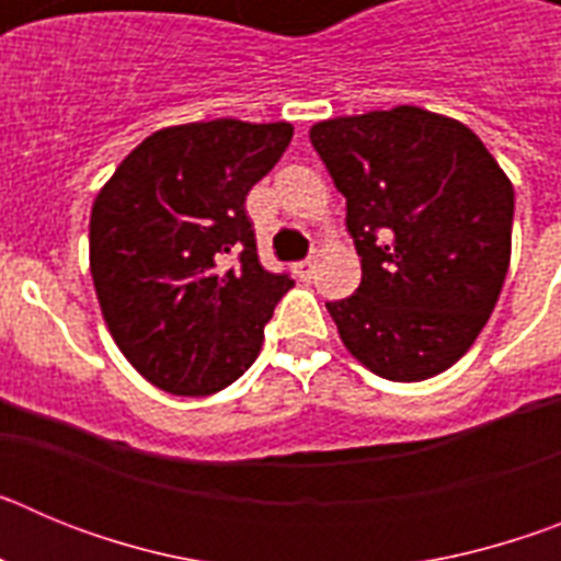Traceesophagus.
Segmentation results:
<instances>
[{
    "label": "esophagus",
    "mask_w": 561,
    "mask_h": 561,
    "mask_svg": "<svg viewBox=\"0 0 561 561\" xmlns=\"http://www.w3.org/2000/svg\"><path fill=\"white\" fill-rule=\"evenodd\" d=\"M314 270H317V257H306V261H300V264L295 266V272L300 277H311L314 275Z\"/></svg>",
    "instance_id": "1"
}]
</instances>
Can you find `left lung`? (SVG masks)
I'll use <instances>...</instances> for the list:
<instances>
[{"label":"left lung","mask_w":561,"mask_h":561,"mask_svg":"<svg viewBox=\"0 0 561 561\" xmlns=\"http://www.w3.org/2000/svg\"><path fill=\"white\" fill-rule=\"evenodd\" d=\"M345 196L359 289L325 304L342 345L390 381H421L472 348L512 261L514 187L463 123L419 106L314 123Z\"/></svg>","instance_id":"left-lung-1"}]
</instances>
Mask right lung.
<instances>
[{
    "label": "right lung",
    "instance_id": "1",
    "mask_svg": "<svg viewBox=\"0 0 561 561\" xmlns=\"http://www.w3.org/2000/svg\"><path fill=\"white\" fill-rule=\"evenodd\" d=\"M291 134V123L230 117L160 128L98 193L89 219L98 304L117 348L153 388L219 393L255 362L295 280L261 266L244 199Z\"/></svg>",
    "mask_w": 561,
    "mask_h": 561
}]
</instances>
